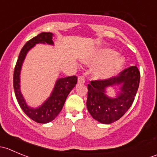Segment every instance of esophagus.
I'll use <instances>...</instances> for the list:
<instances>
[{
    "label": "esophagus",
    "mask_w": 157,
    "mask_h": 157,
    "mask_svg": "<svg viewBox=\"0 0 157 157\" xmlns=\"http://www.w3.org/2000/svg\"><path fill=\"white\" fill-rule=\"evenodd\" d=\"M78 83H85V78L83 76H80L78 77Z\"/></svg>",
    "instance_id": "obj_1"
}]
</instances>
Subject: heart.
I'll return each mask as SVG.
<instances>
[{
	"label": "heart",
	"instance_id": "obj_1",
	"mask_svg": "<svg viewBox=\"0 0 157 157\" xmlns=\"http://www.w3.org/2000/svg\"><path fill=\"white\" fill-rule=\"evenodd\" d=\"M88 64H99L94 67L93 76L97 80H107L118 74L124 66L125 59L111 48H103L86 59Z\"/></svg>",
	"mask_w": 157,
	"mask_h": 157
}]
</instances>
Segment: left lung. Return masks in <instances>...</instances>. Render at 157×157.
I'll use <instances>...</instances> for the list:
<instances>
[{"label":"left lung","instance_id":"1","mask_svg":"<svg viewBox=\"0 0 157 157\" xmlns=\"http://www.w3.org/2000/svg\"><path fill=\"white\" fill-rule=\"evenodd\" d=\"M140 71L137 66L124 69L116 77L95 80L88 84L86 107L93 118L102 124H111L127 112L134 100L139 83ZM118 86L120 91L115 98L106 95L107 88Z\"/></svg>","mask_w":157,"mask_h":157}]
</instances>
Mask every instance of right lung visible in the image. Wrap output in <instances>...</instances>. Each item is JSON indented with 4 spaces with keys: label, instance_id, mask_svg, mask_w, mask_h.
Masks as SVG:
<instances>
[{
    "label": "right lung",
    "instance_id": "add662e5",
    "mask_svg": "<svg viewBox=\"0 0 157 157\" xmlns=\"http://www.w3.org/2000/svg\"><path fill=\"white\" fill-rule=\"evenodd\" d=\"M54 35L52 33H42L28 41L20 51L13 73V88L16 98L22 110L29 118L41 124H46L53 121L62 109L66 99L76 86L77 77L76 76L59 78L55 82V86L50 96L37 108L29 106L20 90V71L26 55L36 44H48L54 45L52 40Z\"/></svg>",
    "mask_w": 157,
    "mask_h": 157
}]
</instances>
